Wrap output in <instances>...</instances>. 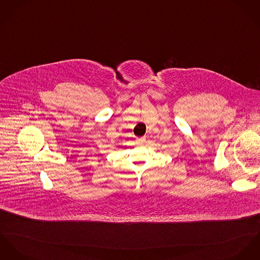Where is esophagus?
Returning <instances> with one entry per match:
<instances>
[{
  "mask_svg": "<svg viewBox=\"0 0 260 260\" xmlns=\"http://www.w3.org/2000/svg\"><path fill=\"white\" fill-rule=\"evenodd\" d=\"M144 141H145V138H144V137H143V138H138V139H137V142L140 143V144L143 143Z\"/></svg>",
  "mask_w": 260,
  "mask_h": 260,
  "instance_id": "obj_1",
  "label": "esophagus"
}]
</instances>
